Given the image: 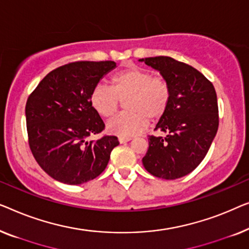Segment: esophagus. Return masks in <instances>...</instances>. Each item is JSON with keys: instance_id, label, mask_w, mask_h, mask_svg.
<instances>
[{"instance_id": "1", "label": "esophagus", "mask_w": 249, "mask_h": 249, "mask_svg": "<svg viewBox=\"0 0 249 249\" xmlns=\"http://www.w3.org/2000/svg\"><path fill=\"white\" fill-rule=\"evenodd\" d=\"M132 138H127V136H120L118 138V141H120V143H126L128 141H131Z\"/></svg>"}]
</instances>
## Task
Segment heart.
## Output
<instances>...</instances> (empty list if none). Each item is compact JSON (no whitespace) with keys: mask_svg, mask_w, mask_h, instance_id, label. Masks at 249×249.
Masks as SVG:
<instances>
[{"mask_svg":"<svg viewBox=\"0 0 249 249\" xmlns=\"http://www.w3.org/2000/svg\"><path fill=\"white\" fill-rule=\"evenodd\" d=\"M124 101L125 111L114 117L107 129L120 136H133L145 127L148 121L156 122L166 114L171 91L162 76L149 70L129 66L111 76L110 87L97 85L90 93V105L101 117L109 118Z\"/></svg>","mask_w":249,"mask_h":249,"instance_id":"obj_1","label":"heart"}]
</instances>
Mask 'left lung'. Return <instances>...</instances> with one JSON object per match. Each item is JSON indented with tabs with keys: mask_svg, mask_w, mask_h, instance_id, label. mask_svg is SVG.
<instances>
[{
	"mask_svg": "<svg viewBox=\"0 0 249 249\" xmlns=\"http://www.w3.org/2000/svg\"><path fill=\"white\" fill-rule=\"evenodd\" d=\"M169 83L171 98L156 131L149 136L143 166L153 176L177 179L192 173L208 153L219 127V108L212 82L186 63L168 56L142 58Z\"/></svg>",
	"mask_w": 249,
	"mask_h": 249,
	"instance_id": "obj_1",
	"label": "left lung"
}]
</instances>
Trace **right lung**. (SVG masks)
Here are the masks:
<instances>
[{"mask_svg":"<svg viewBox=\"0 0 249 249\" xmlns=\"http://www.w3.org/2000/svg\"><path fill=\"white\" fill-rule=\"evenodd\" d=\"M116 63L73 62L48 73L26 104L28 142L38 164L52 178L69 185L92 180L105 170L120 144L99 134L105 124L90 105V93Z\"/></svg>","mask_w":249,"mask_h":249,"instance_id":"add662e5","label":"right lung"}]
</instances>
